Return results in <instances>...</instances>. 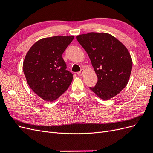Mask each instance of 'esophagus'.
Here are the masks:
<instances>
[{"label": "esophagus", "instance_id": "34e87169", "mask_svg": "<svg viewBox=\"0 0 153 153\" xmlns=\"http://www.w3.org/2000/svg\"><path fill=\"white\" fill-rule=\"evenodd\" d=\"M84 71H85V70H84V69H82L80 71H79V72H78V73H77V75H79V76H82V75H83V74H84Z\"/></svg>", "mask_w": 153, "mask_h": 153}]
</instances>
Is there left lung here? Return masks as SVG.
<instances>
[{
	"mask_svg": "<svg viewBox=\"0 0 153 153\" xmlns=\"http://www.w3.org/2000/svg\"><path fill=\"white\" fill-rule=\"evenodd\" d=\"M86 51L98 77L90 89L100 98L107 100L118 94L128 84L132 59L126 47L113 36L89 32L76 36Z\"/></svg>",
	"mask_w": 153,
	"mask_h": 153,
	"instance_id": "left-lung-1",
	"label": "left lung"
}]
</instances>
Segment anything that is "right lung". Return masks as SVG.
I'll list each match as a JSON object with an SVG mask.
<instances>
[{
	"mask_svg": "<svg viewBox=\"0 0 153 153\" xmlns=\"http://www.w3.org/2000/svg\"><path fill=\"white\" fill-rule=\"evenodd\" d=\"M74 36L45 38L32 46L23 63V70L30 89L40 98L52 101L59 98L73 80L62 55Z\"/></svg>",
	"mask_w": 153,
	"mask_h": 153,
	"instance_id": "add662e5",
	"label": "right lung"
}]
</instances>
